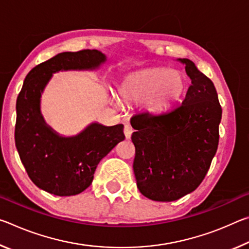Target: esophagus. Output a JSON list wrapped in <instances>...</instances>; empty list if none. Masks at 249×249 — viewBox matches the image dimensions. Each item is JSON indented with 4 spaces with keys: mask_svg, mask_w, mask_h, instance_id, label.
Returning <instances> with one entry per match:
<instances>
[{
    "mask_svg": "<svg viewBox=\"0 0 249 249\" xmlns=\"http://www.w3.org/2000/svg\"><path fill=\"white\" fill-rule=\"evenodd\" d=\"M132 133H133L132 126L128 125V124H126V125L124 126V134H125V137L127 138V140H129L130 136H132Z\"/></svg>",
    "mask_w": 249,
    "mask_h": 249,
    "instance_id": "1",
    "label": "esophagus"
}]
</instances>
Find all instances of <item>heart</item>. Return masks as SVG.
<instances>
[{"mask_svg": "<svg viewBox=\"0 0 249 249\" xmlns=\"http://www.w3.org/2000/svg\"><path fill=\"white\" fill-rule=\"evenodd\" d=\"M184 89V78L179 71L154 68L126 78L119 88V94L124 101L130 102H140L147 98L149 109L162 112L181 98Z\"/></svg>", "mask_w": 249, "mask_h": 249, "instance_id": "obj_1", "label": "heart"}]
</instances>
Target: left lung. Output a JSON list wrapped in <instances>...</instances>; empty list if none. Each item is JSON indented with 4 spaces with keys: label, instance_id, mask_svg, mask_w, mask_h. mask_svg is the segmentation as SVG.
<instances>
[{
    "label": "left lung",
    "instance_id": "obj_1",
    "mask_svg": "<svg viewBox=\"0 0 249 249\" xmlns=\"http://www.w3.org/2000/svg\"><path fill=\"white\" fill-rule=\"evenodd\" d=\"M180 61L191 79L182 104L130 119L137 188L142 196L159 202L176 201L199 187L220 140L222 107L215 87L191 60Z\"/></svg>",
    "mask_w": 249,
    "mask_h": 249
}]
</instances>
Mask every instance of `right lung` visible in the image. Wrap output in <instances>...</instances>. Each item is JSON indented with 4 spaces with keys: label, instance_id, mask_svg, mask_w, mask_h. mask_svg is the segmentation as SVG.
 Masks as SVG:
<instances>
[{
    "label": "right lung",
    "instance_id": "add662e5",
    "mask_svg": "<svg viewBox=\"0 0 249 249\" xmlns=\"http://www.w3.org/2000/svg\"><path fill=\"white\" fill-rule=\"evenodd\" d=\"M105 61L95 49L58 53L29 71L16 101L15 145L27 175L52 195L70 196L89 187L100 160L125 140L123 125H90L74 137H60L45 125L39 99L52 73L94 69Z\"/></svg>",
    "mask_w": 249,
    "mask_h": 249
}]
</instances>
